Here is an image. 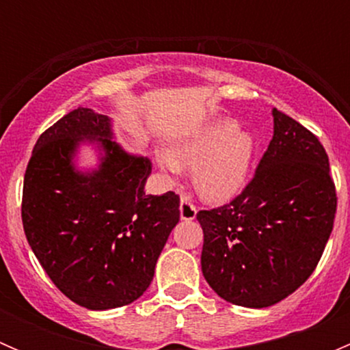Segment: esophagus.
I'll use <instances>...</instances> for the list:
<instances>
[{
    "instance_id": "esophagus-1",
    "label": "esophagus",
    "mask_w": 350,
    "mask_h": 350,
    "mask_svg": "<svg viewBox=\"0 0 350 350\" xmlns=\"http://www.w3.org/2000/svg\"><path fill=\"white\" fill-rule=\"evenodd\" d=\"M179 210H181V218L183 220H195L196 217V206L188 196L181 198V204H179Z\"/></svg>"
}]
</instances>
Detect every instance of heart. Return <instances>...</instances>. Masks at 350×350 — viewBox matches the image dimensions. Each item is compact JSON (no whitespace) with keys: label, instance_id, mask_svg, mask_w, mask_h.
Returning <instances> with one entry per match:
<instances>
[{"label":"heart","instance_id":"heart-1","mask_svg":"<svg viewBox=\"0 0 350 350\" xmlns=\"http://www.w3.org/2000/svg\"><path fill=\"white\" fill-rule=\"evenodd\" d=\"M250 155L252 139L247 133H237V123L232 120H220L176 147L174 161L162 159V165L171 172L178 171V165L196 167L198 193L210 201H225L241 191Z\"/></svg>","mask_w":350,"mask_h":350}]
</instances>
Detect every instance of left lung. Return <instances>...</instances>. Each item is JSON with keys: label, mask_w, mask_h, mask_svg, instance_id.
<instances>
[{"label": "left lung", "mask_w": 350, "mask_h": 350, "mask_svg": "<svg viewBox=\"0 0 350 350\" xmlns=\"http://www.w3.org/2000/svg\"><path fill=\"white\" fill-rule=\"evenodd\" d=\"M273 115V140L241 195L196 213L204 280L247 308L274 305L312 276L337 211L320 140L280 109Z\"/></svg>", "instance_id": "8db88e82"}]
</instances>
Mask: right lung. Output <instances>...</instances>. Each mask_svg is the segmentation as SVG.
I'll list each match as a JSON object with an SVG mask.
<instances>
[{
	"instance_id": "obj_1",
	"label": "right lung",
	"mask_w": 350,
	"mask_h": 350,
	"mask_svg": "<svg viewBox=\"0 0 350 350\" xmlns=\"http://www.w3.org/2000/svg\"><path fill=\"white\" fill-rule=\"evenodd\" d=\"M109 135L107 116L72 109L38 137L23 179L22 221L35 257L67 298L90 310L144 295L179 221V195H146L150 161L125 154ZM81 138L107 150L94 175L70 165Z\"/></svg>"
}]
</instances>
